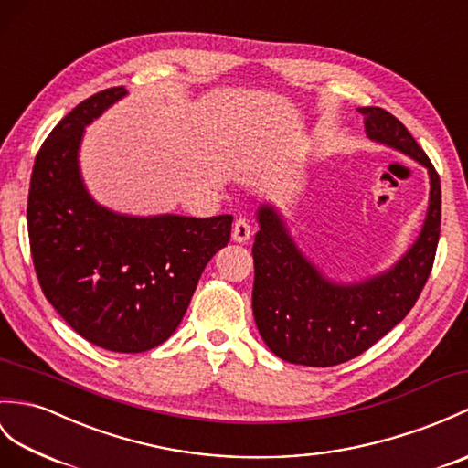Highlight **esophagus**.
<instances>
[{
	"label": "esophagus",
	"mask_w": 468,
	"mask_h": 468,
	"mask_svg": "<svg viewBox=\"0 0 468 468\" xmlns=\"http://www.w3.org/2000/svg\"><path fill=\"white\" fill-rule=\"evenodd\" d=\"M253 235V227L247 219H237L231 229V239L235 243H247Z\"/></svg>",
	"instance_id": "1"
}]
</instances>
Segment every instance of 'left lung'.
Listing matches in <instances>:
<instances>
[{"label":"left lung","mask_w":468,"mask_h":468,"mask_svg":"<svg viewBox=\"0 0 468 468\" xmlns=\"http://www.w3.org/2000/svg\"><path fill=\"white\" fill-rule=\"evenodd\" d=\"M367 137L415 159L429 173L420 233L388 269L361 281H335L301 251L275 205L257 209L253 314L261 339L292 365L333 367L365 353L407 317L431 275L441 233V179L395 115L358 107Z\"/></svg>","instance_id":"8db88e82"}]
</instances>
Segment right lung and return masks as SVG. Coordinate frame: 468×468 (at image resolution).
<instances>
[{"mask_svg":"<svg viewBox=\"0 0 468 468\" xmlns=\"http://www.w3.org/2000/svg\"><path fill=\"white\" fill-rule=\"evenodd\" d=\"M127 95L112 87L65 115L31 173L27 231L43 295L83 339L144 353L176 333L231 215H127L97 203L80 167L85 127Z\"/></svg>","mask_w":468,"mask_h":468,"instance_id":"right-lung-1","label":"right lung"}]
</instances>
